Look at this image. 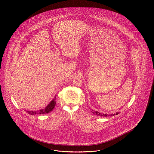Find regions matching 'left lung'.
Here are the masks:
<instances>
[{
	"label": "left lung",
	"instance_id": "8db88e82",
	"mask_svg": "<svg viewBox=\"0 0 154 154\" xmlns=\"http://www.w3.org/2000/svg\"><path fill=\"white\" fill-rule=\"evenodd\" d=\"M92 113H93L94 115H97V116H103V117H107L110 116H114L115 115H118L119 113L117 112L116 114H111V115H108V114H104V113H100V112H98V111H92Z\"/></svg>",
	"mask_w": 154,
	"mask_h": 154
}]
</instances>
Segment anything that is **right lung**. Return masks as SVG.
<instances>
[{
    "instance_id": "obj_1",
    "label": "right lung",
    "mask_w": 154,
    "mask_h": 154,
    "mask_svg": "<svg viewBox=\"0 0 154 154\" xmlns=\"http://www.w3.org/2000/svg\"><path fill=\"white\" fill-rule=\"evenodd\" d=\"M56 105V96L55 97L54 99L52 100L50 104L47 106L46 107L45 109H40L38 111H28L26 112L28 113L30 115H36V114H45V113H48L49 112H51L52 111V109L55 108V106Z\"/></svg>"
}]
</instances>
